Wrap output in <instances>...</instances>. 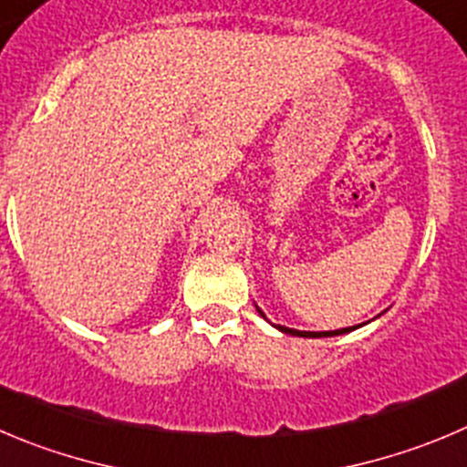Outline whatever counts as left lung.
<instances>
[{
    "label": "left lung",
    "mask_w": 467,
    "mask_h": 467,
    "mask_svg": "<svg viewBox=\"0 0 467 467\" xmlns=\"http://www.w3.org/2000/svg\"><path fill=\"white\" fill-rule=\"evenodd\" d=\"M261 312V309H259ZM261 317H264V312H261ZM279 327V326H277ZM358 327V326H355ZM282 332H286V335H296V337H332V335H344V332H350L353 327H344V330H335V332H300V330H291V327H279Z\"/></svg>",
    "instance_id": "left-lung-1"
}]
</instances>
